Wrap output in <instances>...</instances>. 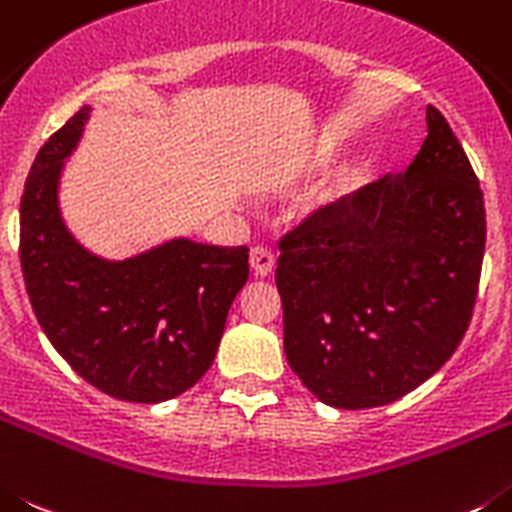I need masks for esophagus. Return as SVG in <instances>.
<instances>
[{
  "instance_id": "esophagus-1",
  "label": "esophagus",
  "mask_w": 512,
  "mask_h": 512,
  "mask_svg": "<svg viewBox=\"0 0 512 512\" xmlns=\"http://www.w3.org/2000/svg\"><path fill=\"white\" fill-rule=\"evenodd\" d=\"M250 265L255 270V275L265 278V275L273 273L275 267V255L267 247H252L250 250Z\"/></svg>"
}]
</instances>
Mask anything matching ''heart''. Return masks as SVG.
I'll list each match as a JSON object with an SVG mask.
<instances>
[{
	"mask_svg": "<svg viewBox=\"0 0 512 512\" xmlns=\"http://www.w3.org/2000/svg\"><path fill=\"white\" fill-rule=\"evenodd\" d=\"M359 183H362V170L359 168L342 170V173H336V176L331 178L324 188H321L319 199L316 201H319V206L342 204V201H347L349 196L357 191Z\"/></svg>",
	"mask_w": 512,
	"mask_h": 512,
	"instance_id": "obj_1",
	"label": "heart"
}]
</instances>
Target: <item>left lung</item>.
Segmentation results:
<instances>
[{"label":"left lung","instance_id":"8db88e82","mask_svg":"<svg viewBox=\"0 0 512 512\" xmlns=\"http://www.w3.org/2000/svg\"><path fill=\"white\" fill-rule=\"evenodd\" d=\"M400 176L324 206L280 239L290 370L321 403L377 408L441 370L472 321L485 199L439 109Z\"/></svg>","mask_w":512,"mask_h":512}]
</instances>
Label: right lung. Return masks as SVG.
<instances>
[{
  "label": "right lung",
  "mask_w": 512,
  "mask_h": 512,
  "mask_svg": "<svg viewBox=\"0 0 512 512\" xmlns=\"http://www.w3.org/2000/svg\"><path fill=\"white\" fill-rule=\"evenodd\" d=\"M89 107L40 147L20 204V262L38 324L68 365L101 393L163 403L206 375L227 313L250 278L247 247L170 239L127 260L91 255L58 206L63 160Z\"/></svg>",
  "instance_id": "obj_1"
}]
</instances>
